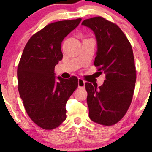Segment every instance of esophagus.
I'll return each instance as SVG.
<instances>
[{"mask_svg":"<svg viewBox=\"0 0 152 152\" xmlns=\"http://www.w3.org/2000/svg\"><path fill=\"white\" fill-rule=\"evenodd\" d=\"M85 81L82 78L78 79V87L79 88H84Z\"/></svg>","mask_w":152,"mask_h":152,"instance_id":"obj_1","label":"esophagus"}]
</instances>
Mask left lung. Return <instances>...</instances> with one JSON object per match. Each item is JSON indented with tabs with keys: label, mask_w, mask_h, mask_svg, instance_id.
Wrapping results in <instances>:
<instances>
[{
	"label": "left lung",
	"mask_w": 152,
	"mask_h": 152,
	"mask_svg": "<svg viewBox=\"0 0 152 152\" xmlns=\"http://www.w3.org/2000/svg\"><path fill=\"white\" fill-rule=\"evenodd\" d=\"M82 25L95 33L97 51L94 65L106 75L99 88L85 84L89 118L102 125H113L125 115L134 95L136 70L132 47L121 29L102 16L84 20Z\"/></svg>",
	"instance_id": "8db88e82"
}]
</instances>
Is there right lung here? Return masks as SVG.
<instances>
[{
    "mask_svg": "<svg viewBox=\"0 0 152 152\" xmlns=\"http://www.w3.org/2000/svg\"><path fill=\"white\" fill-rule=\"evenodd\" d=\"M82 18L52 23L33 34L24 48L17 69L18 89L25 109L37 125L57 128L66 118V104L78 79L58 77L55 67L63 58L61 42Z\"/></svg>",
    "mask_w": 152,
    "mask_h": 152,
    "instance_id": "right-lung-1",
    "label": "right lung"
}]
</instances>
